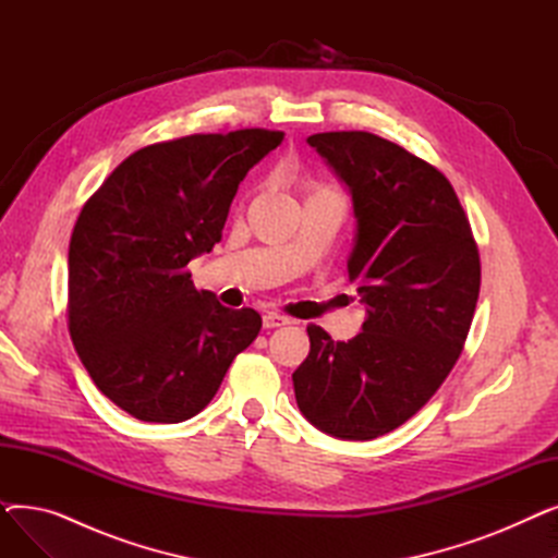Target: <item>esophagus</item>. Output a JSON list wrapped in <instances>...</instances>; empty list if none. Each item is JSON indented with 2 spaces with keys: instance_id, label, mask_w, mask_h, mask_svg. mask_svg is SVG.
<instances>
[{
  "instance_id": "obj_1",
  "label": "esophagus",
  "mask_w": 558,
  "mask_h": 558,
  "mask_svg": "<svg viewBox=\"0 0 558 558\" xmlns=\"http://www.w3.org/2000/svg\"><path fill=\"white\" fill-rule=\"evenodd\" d=\"M287 324H289V318L278 314V312H267V314L262 316V326L264 328H280V326H287Z\"/></svg>"
}]
</instances>
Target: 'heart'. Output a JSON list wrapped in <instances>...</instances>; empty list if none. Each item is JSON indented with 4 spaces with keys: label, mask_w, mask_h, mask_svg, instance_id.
I'll return each instance as SVG.
<instances>
[{
    "label": "heart",
    "mask_w": 558,
    "mask_h": 558,
    "mask_svg": "<svg viewBox=\"0 0 558 558\" xmlns=\"http://www.w3.org/2000/svg\"><path fill=\"white\" fill-rule=\"evenodd\" d=\"M324 194H330V196H339V194H335L332 190H324V187H318V190H314V192H312V196H324Z\"/></svg>",
    "instance_id": "b5f03b06"
}]
</instances>
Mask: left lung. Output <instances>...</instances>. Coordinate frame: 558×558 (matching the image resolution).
I'll return each mask as SVG.
<instances>
[{
  "label": "left lung",
  "mask_w": 558,
  "mask_h": 558,
  "mask_svg": "<svg viewBox=\"0 0 558 558\" xmlns=\"http://www.w3.org/2000/svg\"><path fill=\"white\" fill-rule=\"evenodd\" d=\"M353 196L348 278L366 305L348 341L307 326L294 371L303 416L343 441H371L404 421L457 364L480 299V253L446 175L366 131L307 137Z\"/></svg>",
  "instance_id": "obj_1"
}]
</instances>
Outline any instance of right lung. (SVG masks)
<instances>
[{
  "instance_id": "add662e5",
  "label": "right lung",
  "mask_w": 558,
  "mask_h": 558,
  "mask_svg": "<svg viewBox=\"0 0 558 558\" xmlns=\"http://www.w3.org/2000/svg\"><path fill=\"white\" fill-rule=\"evenodd\" d=\"M282 140L242 129L149 144L83 205L70 240V337L97 389L133 418L196 416L257 337L259 314L194 289L187 264L221 240L240 183Z\"/></svg>"
}]
</instances>
